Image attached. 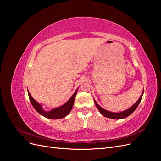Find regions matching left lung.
<instances>
[{"mask_svg": "<svg viewBox=\"0 0 161 161\" xmlns=\"http://www.w3.org/2000/svg\"><path fill=\"white\" fill-rule=\"evenodd\" d=\"M143 94H144V90L142 92V95H141V96L140 97L139 99L137 101H136V103L131 107V108H130L129 109H126L124 111L119 112V113H115V112H111V111H107V110L102 108L101 107H100L98 104H97V103L95 99H94V101H95V104L97 107V108L98 109V110L99 111V112H100L101 115H103V116L106 117V118H111V119H124V118H127L128 116L131 115L136 110V109L138 108V105L140 103L141 99H142V97L143 96Z\"/></svg>", "mask_w": 161, "mask_h": 161, "instance_id": "left-lung-1", "label": "left lung"}]
</instances>
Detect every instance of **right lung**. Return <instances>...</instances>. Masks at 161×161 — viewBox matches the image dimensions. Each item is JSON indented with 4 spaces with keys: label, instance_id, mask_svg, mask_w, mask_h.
Wrapping results in <instances>:
<instances>
[{
    "label": "right lung",
    "instance_id": "obj_1",
    "mask_svg": "<svg viewBox=\"0 0 161 161\" xmlns=\"http://www.w3.org/2000/svg\"><path fill=\"white\" fill-rule=\"evenodd\" d=\"M77 90L78 89H76V91L74 92V94L72 95L70 99L66 103H65L64 105H62L60 107H58V108H53L50 111H46L43 109L42 108V105L40 103H39L38 102H37L33 98L30 94V92H29L28 90H27V92H28L29 98H30L31 105H33L34 109H35L39 114L47 119H58L65 118L66 115L69 114L70 111L72 109L73 105H74L75 99L77 93Z\"/></svg>",
    "mask_w": 161,
    "mask_h": 161
}]
</instances>
